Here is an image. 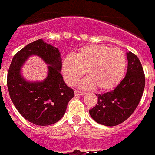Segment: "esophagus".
<instances>
[{
	"instance_id": "obj_1",
	"label": "esophagus",
	"mask_w": 155,
	"mask_h": 155,
	"mask_svg": "<svg viewBox=\"0 0 155 155\" xmlns=\"http://www.w3.org/2000/svg\"><path fill=\"white\" fill-rule=\"evenodd\" d=\"M84 94H85V92L80 91H77V90H75V96L84 95Z\"/></svg>"
}]
</instances>
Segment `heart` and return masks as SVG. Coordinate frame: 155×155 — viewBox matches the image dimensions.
Returning a JSON list of instances; mask_svg holds the SVG:
<instances>
[{"label":"heart","instance_id":"heart-1","mask_svg":"<svg viewBox=\"0 0 155 155\" xmlns=\"http://www.w3.org/2000/svg\"><path fill=\"white\" fill-rule=\"evenodd\" d=\"M126 68L124 52L104 45H85L75 57H66L62 65L64 78L68 85H75L84 75L81 82L86 88L96 87L100 91L113 89L121 80Z\"/></svg>","mask_w":155,"mask_h":155}]
</instances>
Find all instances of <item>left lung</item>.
<instances>
[{
	"instance_id": "obj_1",
	"label": "left lung",
	"mask_w": 155,
	"mask_h": 155,
	"mask_svg": "<svg viewBox=\"0 0 155 155\" xmlns=\"http://www.w3.org/2000/svg\"><path fill=\"white\" fill-rule=\"evenodd\" d=\"M127 57L125 77L111 91L96 94L97 102L89 113L98 124L106 126L121 124L133 114L140 103L145 87L143 68L136 54L129 52Z\"/></svg>"
}]
</instances>
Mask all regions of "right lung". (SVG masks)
I'll return each instance as SVG.
<instances>
[{"label":"right lung","mask_w":155,"mask_h":155,"mask_svg":"<svg viewBox=\"0 0 155 155\" xmlns=\"http://www.w3.org/2000/svg\"><path fill=\"white\" fill-rule=\"evenodd\" d=\"M31 55H38L50 64L48 78L30 83L20 75V67ZM58 48L38 39L15 53L9 67L7 85L12 102L27 120L39 126L50 125L61 119L74 91L63 80Z\"/></svg>","instance_id":"add662e5"}]
</instances>
